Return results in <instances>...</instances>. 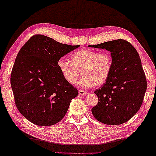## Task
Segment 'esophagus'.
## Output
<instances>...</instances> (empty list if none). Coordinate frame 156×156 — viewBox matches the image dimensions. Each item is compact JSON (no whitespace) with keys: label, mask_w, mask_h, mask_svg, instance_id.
Here are the masks:
<instances>
[{"label":"esophagus","mask_w":156,"mask_h":156,"mask_svg":"<svg viewBox=\"0 0 156 156\" xmlns=\"http://www.w3.org/2000/svg\"><path fill=\"white\" fill-rule=\"evenodd\" d=\"M79 94L80 95H87V92L84 91L83 90H79Z\"/></svg>","instance_id":"esophagus-1"}]
</instances>
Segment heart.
<instances>
[{
  "label": "heart",
  "instance_id": "heart-1",
  "mask_svg": "<svg viewBox=\"0 0 156 156\" xmlns=\"http://www.w3.org/2000/svg\"><path fill=\"white\" fill-rule=\"evenodd\" d=\"M57 67L68 83L75 84L79 81L81 88H90L95 86H101L111 75L113 67V58L108 52L98 53L95 50L83 49L72 55V62L64 57L57 61Z\"/></svg>",
  "mask_w": 156,
  "mask_h": 156
}]
</instances>
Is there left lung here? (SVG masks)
I'll use <instances>...</instances> for the list:
<instances>
[{
	"label": "left lung",
	"instance_id": "8db88e82",
	"mask_svg": "<svg viewBox=\"0 0 156 156\" xmlns=\"http://www.w3.org/2000/svg\"><path fill=\"white\" fill-rule=\"evenodd\" d=\"M88 47L106 49L113 58L108 79L95 91L99 101L92 108V113L97 120L106 124L126 122L139 111L147 90L146 76L138 53L123 39Z\"/></svg>",
	"mask_w": 156,
	"mask_h": 156
}]
</instances>
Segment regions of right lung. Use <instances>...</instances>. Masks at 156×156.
<instances>
[{"mask_svg": "<svg viewBox=\"0 0 156 156\" xmlns=\"http://www.w3.org/2000/svg\"><path fill=\"white\" fill-rule=\"evenodd\" d=\"M80 45H69L44 35L33 36L18 53L11 86L19 112L32 123L47 126L63 118L78 90L57 67L58 58Z\"/></svg>", "mask_w": 156, "mask_h": 156, "instance_id": "1", "label": "right lung"}]
</instances>
